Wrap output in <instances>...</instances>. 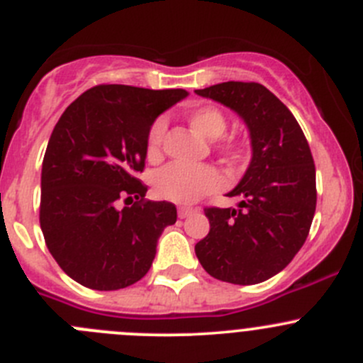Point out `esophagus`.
I'll return each instance as SVG.
<instances>
[{"label":"esophagus","mask_w":363,"mask_h":363,"mask_svg":"<svg viewBox=\"0 0 363 363\" xmlns=\"http://www.w3.org/2000/svg\"><path fill=\"white\" fill-rule=\"evenodd\" d=\"M195 212H196V208H193V207H179L177 214H179V218L184 219V218H188V216L195 214Z\"/></svg>","instance_id":"obj_1"}]
</instances>
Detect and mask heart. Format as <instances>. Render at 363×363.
<instances>
[{"label": "heart", "mask_w": 363, "mask_h": 363, "mask_svg": "<svg viewBox=\"0 0 363 363\" xmlns=\"http://www.w3.org/2000/svg\"><path fill=\"white\" fill-rule=\"evenodd\" d=\"M189 126L208 140H216L226 130V117L218 107L202 105L186 112ZM164 121L156 119L147 133V156L156 158L160 155L161 142L164 135ZM221 179L212 167L207 164H182L170 163L160 168L152 177V188L160 199L174 203H193L205 193L214 191Z\"/></svg>", "instance_id": "1"}]
</instances>
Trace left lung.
I'll list each match as a JSON object with an SVG mask.
<instances>
[{"label":"left lung","mask_w":363,"mask_h":363,"mask_svg":"<svg viewBox=\"0 0 363 363\" xmlns=\"http://www.w3.org/2000/svg\"><path fill=\"white\" fill-rule=\"evenodd\" d=\"M233 111L250 131L251 161L237 208H205L207 237L195 246L205 272L232 284L279 274L303 246L316 211V170L303 131L286 105L256 82H221L195 91Z\"/></svg>","instance_id":"1"}]
</instances>
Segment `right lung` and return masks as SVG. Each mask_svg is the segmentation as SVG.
<instances>
[{"mask_svg":"<svg viewBox=\"0 0 363 363\" xmlns=\"http://www.w3.org/2000/svg\"><path fill=\"white\" fill-rule=\"evenodd\" d=\"M186 96L184 89L104 84L80 94L54 126L42 163L40 226L57 265L82 286L112 291L140 281L163 230L177 221L174 203L144 199L137 175L149 128Z\"/></svg>","mask_w":363,"mask_h":363,"instance_id":"right-lung-1","label":"right lung"}]
</instances>
